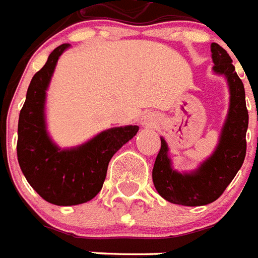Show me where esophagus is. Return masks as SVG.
Wrapping results in <instances>:
<instances>
[{"instance_id": "obj_1", "label": "esophagus", "mask_w": 258, "mask_h": 258, "mask_svg": "<svg viewBox=\"0 0 258 258\" xmlns=\"http://www.w3.org/2000/svg\"><path fill=\"white\" fill-rule=\"evenodd\" d=\"M142 124H145V125H146V124H149V123L146 121V120H144V121H142Z\"/></svg>"}]
</instances>
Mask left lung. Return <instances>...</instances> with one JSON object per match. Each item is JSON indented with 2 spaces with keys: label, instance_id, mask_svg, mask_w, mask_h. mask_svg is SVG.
<instances>
[{
  "label": "left lung",
  "instance_id": "1",
  "mask_svg": "<svg viewBox=\"0 0 258 258\" xmlns=\"http://www.w3.org/2000/svg\"><path fill=\"white\" fill-rule=\"evenodd\" d=\"M211 51L213 71L226 76L230 87V108L216 150L194 172L180 173L172 169L168 145L161 138V148L152 173L158 194L167 201L184 207H201L216 201L235 177L246 156L249 113L245 87L236 75L228 53L217 43H212Z\"/></svg>",
  "mask_w": 258,
  "mask_h": 258
}]
</instances>
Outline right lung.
Wrapping results in <instances>:
<instances>
[{
	"label": "right lung",
	"mask_w": 258,
	"mask_h": 258,
	"mask_svg": "<svg viewBox=\"0 0 258 258\" xmlns=\"http://www.w3.org/2000/svg\"><path fill=\"white\" fill-rule=\"evenodd\" d=\"M68 46L56 47L32 76L17 125V160L24 176L45 201L60 207L93 200L102 188L110 158L139 130L138 125L114 127L72 149H60L51 142L45 98L57 60Z\"/></svg>",
	"instance_id": "add662e5"
}]
</instances>
